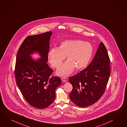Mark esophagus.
Masks as SVG:
<instances>
[{
    "label": "esophagus",
    "mask_w": 127,
    "mask_h": 127,
    "mask_svg": "<svg viewBox=\"0 0 127 127\" xmlns=\"http://www.w3.org/2000/svg\"><path fill=\"white\" fill-rule=\"evenodd\" d=\"M62 80L63 82H66L67 81V79L66 78H65V77H62Z\"/></svg>",
    "instance_id": "obj_1"
}]
</instances>
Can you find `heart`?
<instances>
[{"mask_svg":"<svg viewBox=\"0 0 127 127\" xmlns=\"http://www.w3.org/2000/svg\"><path fill=\"white\" fill-rule=\"evenodd\" d=\"M93 53V46L89 42L67 40L62 42L58 49H51L48 57L52 67L58 68L66 56L68 61L58 69L56 73L60 76H67L73 72L75 68L81 70L86 67Z\"/></svg>","mask_w":127,"mask_h":127,"instance_id":"1","label":"heart"}]
</instances>
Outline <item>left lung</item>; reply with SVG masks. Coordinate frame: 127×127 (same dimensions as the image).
Wrapping results in <instances>:
<instances>
[{
  "instance_id": "1",
  "label": "left lung",
  "mask_w": 127,
  "mask_h": 127,
  "mask_svg": "<svg viewBox=\"0 0 127 127\" xmlns=\"http://www.w3.org/2000/svg\"><path fill=\"white\" fill-rule=\"evenodd\" d=\"M110 63L106 48L101 42L90 65L70 77L69 81L73 87L69 95L71 101L84 107L99 100L105 91L110 77Z\"/></svg>"
}]
</instances>
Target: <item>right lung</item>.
Wrapping results in <instances>:
<instances>
[{"mask_svg":"<svg viewBox=\"0 0 127 127\" xmlns=\"http://www.w3.org/2000/svg\"><path fill=\"white\" fill-rule=\"evenodd\" d=\"M51 31L28 36L19 48L15 75L16 84L26 100L31 106L44 109L56 97V90L62 83L58 77H50L53 70L47 62ZM37 52L41 58L34 61L30 56Z\"/></svg>","mask_w":127,"mask_h":127,"instance_id":"right-lung-1","label":"right lung"}]
</instances>
